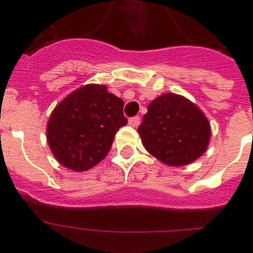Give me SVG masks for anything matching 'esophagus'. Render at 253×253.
Segmentation results:
<instances>
[{
    "mask_svg": "<svg viewBox=\"0 0 253 253\" xmlns=\"http://www.w3.org/2000/svg\"><path fill=\"white\" fill-rule=\"evenodd\" d=\"M139 124H140L139 116H134V118H130V119H129V125H130V126H133V128H137Z\"/></svg>",
    "mask_w": 253,
    "mask_h": 253,
    "instance_id": "1",
    "label": "esophagus"
}]
</instances>
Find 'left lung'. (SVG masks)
<instances>
[{"mask_svg": "<svg viewBox=\"0 0 253 253\" xmlns=\"http://www.w3.org/2000/svg\"><path fill=\"white\" fill-rule=\"evenodd\" d=\"M138 133L149 154L173 167L202 157L211 137L205 114L185 96L169 92L148 105Z\"/></svg>", "mask_w": 253, "mask_h": 253, "instance_id": "1", "label": "left lung"}]
</instances>
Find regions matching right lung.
Returning a JSON list of instances; mask_svg holds the SVG:
<instances>
[{"instance_id": "add662e5", "label": "right lung", "mask_w": 253, "mask_h": 253, "mask_svg": "<svg viewBox=\"0 0 253 253\" xmlns=\"http://www.w3.org/2000/svg\"><path fill=\"white\" fill-rule=\"evenodd\" d=\"M123 106L124 101L105 84H84L67 95L46 124V140L55 160L76 172L101 162L116 131L128 123Z\"/></svg>"}]
</instances>
